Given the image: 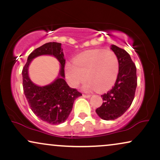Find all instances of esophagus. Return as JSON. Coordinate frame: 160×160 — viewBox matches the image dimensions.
<instances>
[{
  "label": "esophagus",
  "mask_w": 160,
  "mask_h": 160,
  "mask_svg": "<svg viewBox=\"0 0 160 160\" xmlns=\"http://www.w3.org/2000/svg\"><path fill=\"white\" fill-rule=\"evenodd\" d=\"M82 96L85 97V98H90V95L89 94H83L82 95Z\"/></svg>",
  "instance_id": "1"
}]
</instances>
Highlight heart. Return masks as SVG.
Listing matches in <instances>:
<instances>
[{
    "mask_svg": "<svg viewBox=\"0 0 160 160\" xmlns=\"http://www.w3.org/2000/svg\"><path fill=\"white\" fill-rule=\"evenodd\" d=\"M119 70L118 58L113 51L97 49L81 53L74 58V62H68L65 74L73 87H77L86 78L88 80L84 84V89H98L99 92H104L115 83Z\"/></svg>",
    "mask_w": 160,
    "mask_h": 160,
    "instance_id": "1",
    "label": "heart"
}]
</instances>
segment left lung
Wrapping results in <instances>:
<instances>
[{"mask_svg":"<svg viewBox=\"0 0 160 160\" xmlns=\"http://www.w3.org/2000/svg\"><path fill=\"white\" fill-rule=\"evenodd\" d=\"M120 63L118 77L110 91L102 95L104 102L95 110L104 120H113L128 109L135 98L137 87L136 67L129 54L123 49L111 45Z\"/></svg>","mask_w":160,"mask_h":160,"instance_id":"obj_1","label":"left lung"}]
</instances>
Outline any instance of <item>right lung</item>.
I'll return each instance as SVG.
<instances>
[{"label": "right lung", "instance_id": "1", "mask_svg": "<svg viewBox=\"0 0 160 160\" xmlns=\"http://www.w3.org/2000/svg\"><path fill=\"white\" fill-rule=\"evenodd\" d=\"M41 54H52L61 63L60 77L46 87L34 84L28 78L27 69L34 58ZM64 54L61 43L49 42L34 49L28 57V61L22 69L23 91L30 108L40 120L52 125L64 122L72 111L73 104L82 93L72 89L65 80Z\"/></svg>", "mask_w": 160, "mask_h": 160}]
</instances>
